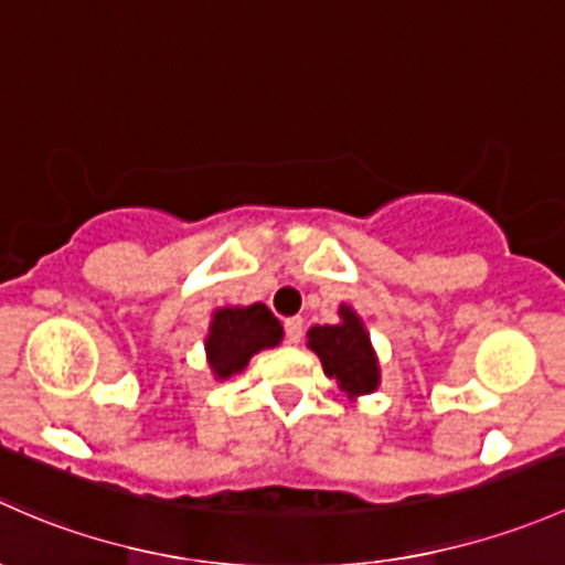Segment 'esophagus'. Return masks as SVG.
I'll list each match as a JSON object with an SVG mask.
<instances>
[{"instance_id": "1", "label": "esophagus", "mask_w": 565, "mask_h": 565, "mask_svg": "<svg viewBox=\"0 0 565 565\" xmlns=\"http://www.w3.org/2000/svg\"><path fill=\"white\" fill-rule=\"evenodd\" d=\"M301 334H305V321H301V318H288V321H285V340H288L290 345H296V342L301 340Z\"/></svg>"}]
</instances>
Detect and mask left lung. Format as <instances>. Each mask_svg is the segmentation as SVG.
I'll return each mask as SVG.
<instances>
[{
    "label": "left lung",
    "mask_w": 565,
    "mask_h": 565,
    "mask_svg": "<svg viewBox=\"0 0 565 565\" xmlns=\"http://www.w3.org/2000/svg\"><path fill=\"white\" fill-rule=\"evenodd\" d=\"M307 345L318 353L323 372L340 383L348 397L372 394L381 383V367L362 318L351 307H340V323L312 326Z\"/></svg>",
    "instance_id": "8db88e82"
}]
</instances>
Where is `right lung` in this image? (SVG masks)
<instances>
[{
    "mask_svg": "<svg viewBox=\"0 0 565 565\" xmlns=\"http://www.w3.org/2000/svg\"><path fill=\"white\" fill-rule=\"evenodd\" d=\"M282 326L266 305L223 307L212 316L206 337V359L214 377H231L264 348L280 345Z\"/></svg>",
    "mask_w": 565,
    "mask_h": 565,
    "instance_id": "right-lung-1",
    "label": "right lung"
}]
</instances>
